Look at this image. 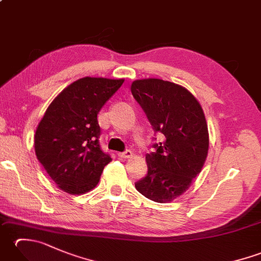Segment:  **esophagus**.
Wrapping results in <instances>:
<instances>
[{"label": "esophagus", "instance_id": "34e87169", "mask_svg": "<svg viewBox=\"0 0 261 261\" xmlns=\"http://www.w3.org/2000/svg\"><path fill=\"white\" fill-rule=\"evenodd\" d=\"M118 156L121 157V158L126 159V158H131L132 156H134V153H132L131 150H125V151H123V152H119Z\"/></svg>", "mask_w": 261, "mask_h": 261}]
</instances>
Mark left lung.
Returning <instances> with one entry per match:
<instances>
[{"label": "left lung", "mask_w": 261, "mask_h": 261, "mask_svg": "<svg viewBox=\"0 0 261 261\" xmlns=\"http://www.w3.org/2000/svg\"><path fill=\"white\" fill-rule=\"evenodd\" d=\"M131 93L163 141L146 154L148 173L137 191L158 203H169L201 173L208 151V131L201 104L185 87L158 79L138 80Z\"/></svg>", "instance_id": "obj_1"}]
</instances>
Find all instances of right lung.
<instances>
[{"label": "right lung", "instance_id": "right-lung-1", "mask_svg": "<svg viewBox=\"0 0 261 261\" xmlns=\"http://www.w3.org/2000/svg\"><path fill=\"white\" fill-rule=\"evenodd\" d=\"M123 82L84 77L71 83L39 122L36 156L62 191L81 195L93 190L112 160L99 146L97 114Z\"/></svg>", "mask_w": 261, "mask_h": 261}]
</instances>
